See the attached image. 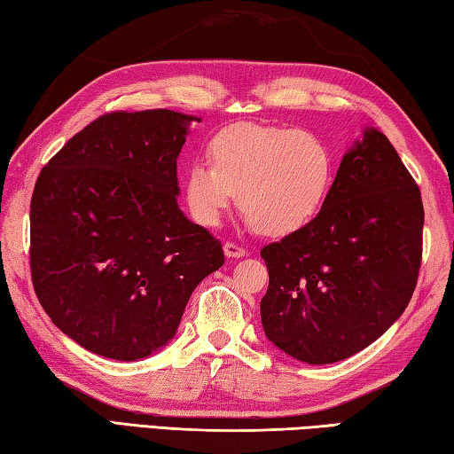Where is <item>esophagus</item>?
Instances as JSON below:
<instances>
[{"mask_svg": "<svg viewBox=\"0 0 454 454\" xmlns=\"http://www.w3.org/2000/svg\"><path fill=\"white\" fill-rule=\"evenodd\" d=\"M224 254H226V258H244V255L248 254V250L242 248V246L234 244V242H226L224 244Z\"/></svg>", "mask_w": 454, "mask_h": 454, "instance_id": "esophagus-1", "label": "esophagus"}]
</instances>
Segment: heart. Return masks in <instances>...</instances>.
I'll list each match as a JSON object with an SVG mask.
<instances>
[{"label": "heart", "instance_id": "heart-1", "mask_svg": "<svg viewBox=\"0 0 454 454\" xmlns=\"http://www.w3.org/2000/svg\"><path fill=\"white\" fill-rule=\"evenodd\" d=\"M208 162L186 168L192 218L218 226L232 194L255 232L287 236L324 208L335 178V154L313 130L234 125L212 138Z\"/></svg>", "mask_w": 454, "mask_h": 454}]
</instances>
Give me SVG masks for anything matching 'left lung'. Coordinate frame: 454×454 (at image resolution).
Returning a JSON list of instances; mask_svg holds the SVG:
<instances>
[{"instance_id":"obj_1","label":"left lung","mask_w":454,"mask_h":454,"mask_svg":"<svg viewBox=\"0 0 454 454\" xmlns=\"http://www.w3.org/2000/svg\"><path fill=\"white\" fill-rule=\"evenodd\" d=\"M425 210L395 146L367 129L343 156L324 208L263 246L268 340L311 365L365 349L405 311L423 258Z\"/></svg>"}]
</instances>
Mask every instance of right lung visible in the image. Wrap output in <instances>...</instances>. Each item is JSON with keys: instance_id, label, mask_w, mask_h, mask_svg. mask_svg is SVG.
Listing matches in <instances>:
<instances>
[{"instance_id": "right-lung-1", "label": "right lung", "mask_w": 454, "mask_h": 454, "mask_svg": "<svg viewBox=\"0 0 454 454\" xmlns=\"http://www.w3.org/2000/svg\"><path fill=\"white\" fill-rule=\"evenodd\" d=\"M192 121L105 113L39 172L31 282L53 324L97 356L135 361L167 345L194 287L224 263L222 244L176 202Z\"/></svg>"}]
</instances>
